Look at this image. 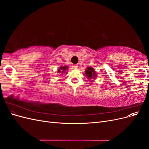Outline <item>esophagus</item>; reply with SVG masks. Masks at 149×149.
Returning a JSON list of instances; mask_svg holds the SVG:
<instances>
[{
  "label": "esophagus",
  "instance_id": "34e87169",
  "mask_svg": "<svg viewBox=\"0 0 149 149\" xmlns=\"http://www.w3.org/2000/svg\"><path fill=\"white\" fill-rule=\"evenodd\" d=\"M73 68H74V69H77L78 68V65H73Z\"/></svg>",
  "mask_w": 149,
  "mask_h": 149
}]
</instances>
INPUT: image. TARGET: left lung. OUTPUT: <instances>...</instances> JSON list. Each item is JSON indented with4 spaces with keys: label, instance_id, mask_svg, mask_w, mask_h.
I'll use <instances>...</instances> for the list:
<instances>
[{
    "label": "left lung",
    "instance_id": "8db88e82",
    "mask_svg": "<svg viewBox=\"0 0 149 149\" xmlns=\"http://www.w3.org/2000/svg\"><path fill=\"white\" fill-rule=\"evenodd\" d=\"M84 74L86 76L88 79H91V81H93L94 79H96L97 76L96 71L92 67H88L86 70L84 71ZM92 79H93V80H92Z\"/></svg>",
    "mask_w": 149,
    "mask_h": 149
}]
</instances>
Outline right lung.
Returning <instances> with one entry per match:
<instances>
[{"label": "right lung", "instance_id": "obj_1", "mask_svg": "<svg viewBox=\"0 0 149 149\" xmlns=\"http://www.w3.org/2000/svg\"><path fill=\"white\" fill-rule=\"evenodd\" d=\"M68 67L67 66H60L59 70H58V73H66L67 74L68 73Z\"/></svg>", "mask_w": 149, "mask_h": 149}]
</instances>
